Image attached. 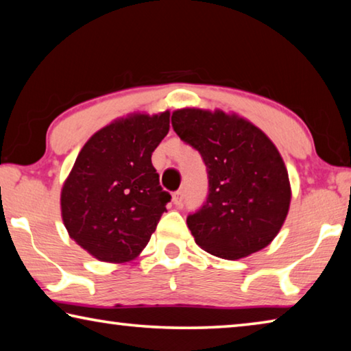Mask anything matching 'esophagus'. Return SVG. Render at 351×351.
Listing matches in <instances>:
<instances>
[{"instance_id": "esophagus-1", "label": "esophagus", "mask_w": 351, "mask_h": 351, "mask_svg": "<svg viewBox=\"0 0 351 351\" xmlns=\"http://www.w3.org/2000/svg\"><path fill=\"white\" fill-rule=\"evenodd\" d=\"M182 201H184V192H182V190H178V192L173 193V204L181 206Z\"/></svg>"}]
</instances>
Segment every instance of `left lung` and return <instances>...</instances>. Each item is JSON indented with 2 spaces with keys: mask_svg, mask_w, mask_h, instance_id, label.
<instances>
[{
  "mask_svg": "<svg viewBox=\"0 0 351 351\" xmlns=\"http://www.w3.org/2000/svg\"><path fill=\"white\" fill-rule=\"evenodd\" d=\"M171 127L199 152L209 178L206 203L187 217L195 243L226 260L268 246L291 203L287 167L268 136L221 110H176Z\"/></svg>",
  "mask_w": 351,
  "mask_h": 351,
  "instance_id": "left-lung-1",
  "label": "left lung"
}]
</instances>
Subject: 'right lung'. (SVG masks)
I'll use <instances>...</instances> for the list:
<instances>
[{
  "label": "right lung",
  "mask_w": 351,
  "mask_h": 351,
  "mask_svg": "<svg viewBox=\"0 0 351 351\" xmlns=\"http://www.w3.org/2000/svg\"><path fill=\"white\" fill-rule=\"evenodd\" d=\"M169 128V111L136 112L99 130L83 145L60 204L69 237L94 258L123 263L150 241L171 198L152 164Z\"/></svg>",
  "instance_id": "right-lung-1"
}]
</instances>
